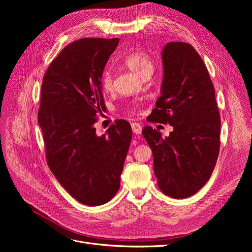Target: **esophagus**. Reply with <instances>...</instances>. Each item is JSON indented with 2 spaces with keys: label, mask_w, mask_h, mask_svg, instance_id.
Returning <instances> with one entry per match:
<instances>
[{
  "label": "esophagus",
  "mask_w": 252,
  "mask_h": 252,
  "mask_svg": "<svg viewBox=\"0 0 252 252\" xmlns=\"http://www.w3.org/2000/svg\"><path fill=\"white\" fill-rule=\"evenodd\" d=\"M131 129L136 135H140L142 133V126L139 123H131Z\"/></svg>",
  "instance_id": "34e87169"
}]
</instances>
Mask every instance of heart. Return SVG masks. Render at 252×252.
Masks as SVG:
<instances>
[{"mask_svg":"<svg viewBox=\"0 0 252 252\" xmlns=\"http://www.w3.org/2000/svg\"><path fill=\"white\" fill-rule=\"evenodd\" d=\"M124 62L131 71L140 75L141 77L146 74H151L154 68L153 59L148 53L143 51H134L128 53L124 58ZM100 84L104 92H111L113 90V74L110 70H105L103 72ZM128 110L136 111L137 106H130Z\"/></svg>","mask_w":252,"mask_h":252,"instance_id":"b5f03b06","label":"heart"}]
</instances>
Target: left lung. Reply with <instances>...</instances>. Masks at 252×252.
Here are the masks:
<instances>
[{"instance_id":"left-lung-1","label":"left lung","mask_w":252,"mask_h":252,"mask_svg":"<svg viewBox=\"0 0 252 252\" xmlns=\"http://www.w3.org/2000/svg\"><path fill=\"white\" fill-rule=\"evenodd\" d=\"M162 60L161 96L149 122L168 124L174 130L163 139L147 126L142 134L152 149L158 188L183 199L199 191L213 174L220 152V116L206 66L190 44H166Z\"/></svg>"}]
</instances>
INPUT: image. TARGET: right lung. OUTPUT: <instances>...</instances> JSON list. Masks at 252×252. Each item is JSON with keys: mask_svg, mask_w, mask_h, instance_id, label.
<instances>
[{"mask_svg": "<svg viewBox=\"0 0 252 252\" xmlns=\"http://www.w3.org/2000/svg\"><path fill=\"white\" fill-rule=\"evenodd\" d=\"M118 38L77 39L51 62L44 75L37 122L47 163L61 186L85 205L114 197L131 139L126 121L98 137L94 124L106 109L101 76Z\"/></svg>", "mask_w": 252, "mask_h": 252, "instance_id": "add662e5", "label": "right lung"}]
</instances>
